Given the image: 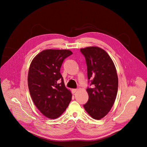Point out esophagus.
Masks as SVG:
<instances>
[{
    "mask_svg": "<svg viewBox=\"0 0 147 147\" xmlns=\"http://www.w3.org/2000/svg\"><path fill=\"white\" fill-rule=\"evenodd\" d=\"M77 90H78L77 89H72V90H71V91H72V92H73V94H74V93H75L76 91H77Z\"/></svg>",
    "mask_w": 147,
    "mask_h": 147,
    "instance_id": "34e87169",
    "label": "esophagus"
}]
</instances>
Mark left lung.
I'll list each match as a JSON object with an SVG mask.
<instances>
[{
  "mask_svg": "<svg viewBox=\"0 0 147 147\" xmlns=\"http://www.w3.org/2000/svg\"><path fill=\"white\" fill-rule=\"evenodd\" d=\"M87 66V76L91 79L87 91L88 100L84 105L87 112L94 119L99 120L111 111L118 90V77L113 62L103 49L90 47L80 49Z\"/></svg>",
  "mask_w": 147,
  "mask_h": 147,
  "instance_id": "8db88e82",
  "label": "left lung"
}]
</instances>
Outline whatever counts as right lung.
Returning a JSON list of instances; mask_svg holds the SVG:
<instances>
[{
    "mask_svg": "<svg viewBox=\"0 0 147 147\" xmlns=\"http://www.w3.org/2000/svg\"><path fill=\"white\" fill-rule=\"evenodd\" d=\"M66 49H47L32 60L28 74V86L34 103L49 119H56L63 113L72 94L65 86L60 73L63 60L72 55Z\"/></svg>",
    "mask_w": 147,
    "mask_h": 147,
    "instance_id": "1",
    "label": "right lung"
}]
</instances>
